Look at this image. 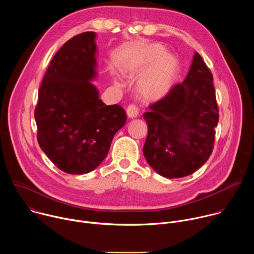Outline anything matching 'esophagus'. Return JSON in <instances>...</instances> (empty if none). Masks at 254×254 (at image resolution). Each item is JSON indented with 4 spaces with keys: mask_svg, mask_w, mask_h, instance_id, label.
Masks as SVG:
<instances>
[{
    "mask_svg": "<svg viewBox=\"0 0 254 254\" xmlns=\"http://www.w3.org/2000/svg\"><path fill=\"white\" fill-rule=\"evenodd\" d=\"M127 115L129 119H134L138 116V108L133 105V104H130L127 106Z\"/></svg>",
    "mask_w": 254,
    "mask_h": 254,
    "instance_id": "obj_1",
    "label": "esophagus"
}]
</instances>
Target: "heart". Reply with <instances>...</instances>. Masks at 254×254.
<instances>
[{
  "label": "heart",
  "instance_id": "heart-1",
  "mask_svg": "<svg viewBox=\"0 0 254 254\" xmlns=\"http://www.w3.org/2000/svg\"><path fill=\"white\" fill-rule=\"evenodd\" d=\"M179 63L174 55L165 52L160 44L140 46L132 50L126 58L122 68L127 77L140 75L136 83V91L144 100H159L165 97L173 87L178 74ZM117 86L123 82L116 78Z\"/></svg>",
  "mask_w": 254,
  "mask_h": 254
}]
</instances>
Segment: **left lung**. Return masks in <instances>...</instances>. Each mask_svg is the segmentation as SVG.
<instances>
[{"mask_svg":"<svg viewBox=\"0 0 254 254\" xmlns=\"http://www.w3.org/2000/svg\"><path fill=\"white\" fill-rule=\"evenodd\" d=\"M143 119L148 125L143 156L159 175L183 178L207 162L219 110L213 76L197 52L184 81L152 104Z\"/></svg>","mask_w":254,"mask_h":254,"instance_id":"1","label":"left lung"}]
</instances>
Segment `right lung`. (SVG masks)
<instances>
[{
  "label": "right lung",
  "mask_w": 254,
  "mask_h": 254,
  "mask_svg": "<svg viewBox=\"0 0 254 254\" xmlns=\"http://www.w3.org/2000/svg\"><path fill=\"white\" fill-rule=\"evenodd\" d=\"M96 33L68 40L50 62L35 108L41 150L61 171L87 174L107 156L126 124L119 104L106 105L91 82L97 76Z\"/></svg>",
  "instance_id": "add662e5"
}]
</instances>
